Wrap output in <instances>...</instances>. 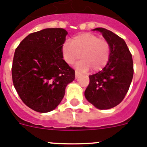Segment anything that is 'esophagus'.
I'll return each instance as SVG.
<instances>
[{
	"instance_id": "34e87169",
	"label": "esophagus",
	"mask_w": 147,
	"mask_h": 147,
	"mask_svg": "<svg viewBox=\"0 0 147 147\" xmlns=\"http://www.w3.org/2000/svg\"><path fill=\"white\" fill-rule=\"evenodd\" d=\"M75 78H78L79 76L81 75V72H78V70H75Z\"/></svg>"
}]
</instances>
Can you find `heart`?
<instances>
[{
    "instance_id": "heart-1",
    "label": "heart",
    "mask_w": 147,
    "mask_h": 147,
    "mask_svg": "<svg viewBox=\"0 0 147 147\" xmlns=\"http://www.w3.org/2000/svg\"><path fill=\"white\" fill-rule=\"evenodd\" d=\"M61 53L66 63L73 64L81 58L77 67L84 71L91 68L98 72L104 68L110 57V46L104 39L90 33H83L75 36L70 42H66L61 48Z\"/></svg>"
}]
</instances>
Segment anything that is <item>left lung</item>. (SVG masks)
<instances>
[{"mask_svg":"<svg viewBox=\"0 0 147 147\" xmlns=\"http://www.w3.org/2000/svg\"><path fill=\"white\" fill-rule=\"evenodd\" d=\"M110 46V57L101 71L89 75L84 95L86 100L99 109L113 108L127 95L133 77V61L123 38L104 28H96Z\"/></svg>","mask_w":147,"mask_h":147,"instance_id":"obj_1","label":"left lung"}]
</instances>
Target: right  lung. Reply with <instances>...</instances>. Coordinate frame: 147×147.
<instances>
[{
	"mask_svg": "<svg viewBox=\"0 0 147 147\" xmlns=\"http://www.w3.org/2000/svg\"><path fill=\"white\" fill-rule=\"evenodd\" d=\"M67 32L49 28L29 34L16 48L12 61L14 86L24 104L38 112H48L63 99L75 70L63 59L61 48Z\"/></svg>",
	"mask_w": 147,
	"mask_h": 147,
	"instance_id": "1",
	"label": "right lung"
}]
</instances>
